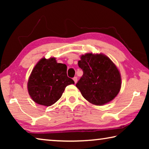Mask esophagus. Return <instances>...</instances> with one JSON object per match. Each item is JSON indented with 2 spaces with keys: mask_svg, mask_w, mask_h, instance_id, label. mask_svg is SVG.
Returning <instances> with one entry per match:
<instances>
[{
  "mask_svg": "<svg viewBox=\"0 0 149 149\" xmlns=\"http://www.w3.org/2000/svg\"><path fill=\"white\" fill-rule=\"evenodd\" d=\"M73 79H74V82L75 83V84H76L77 81V77H74V78H73Z\"/></svg>",
  "mask_w": 149,
  "mask_h": 149,
  "instance_id": "obj_1",
  "label": "esophagus"
}]
</instances>
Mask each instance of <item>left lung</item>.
<instances>
[{"label":"left lung","instance_id":"8db88e82","mask_svg":"<svg viewBox=\"0 0 149 149\" xmlns=\"http://www.w3.org/2000/svg\"><path fill=\"white\" fill-rule=\"evenodd\" d=\"M78 65L84 74L76 87L85 99L93 104L103 105L116 97L122 84L121 76L109 58L87 53L81 56Z\"/></svg>","mask_w":149,"mask_h":149}]
</instances>
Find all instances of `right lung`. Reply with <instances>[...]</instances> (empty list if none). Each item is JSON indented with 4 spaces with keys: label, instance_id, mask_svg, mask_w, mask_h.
Instances as JSON below:
<instances>
[{
    "label": "right lung",
    "instance_id": "right-lung-1",
    "mask_svg": "<svg viewBox=\"0 0 149 149\" xmlns=\"http://www.w3.org/2000/svg\"><path fill=\"white\" fill-rule=\"evenodd\" d=\"M71 84L74 81L68 77L66 65L57 63L55 58H43L32 70L27 89L34 102L49 107L59 100L65 88Z\"/></svg>",
    "mask_w": 149,
    "mask_h": 149
}]
</instances>
